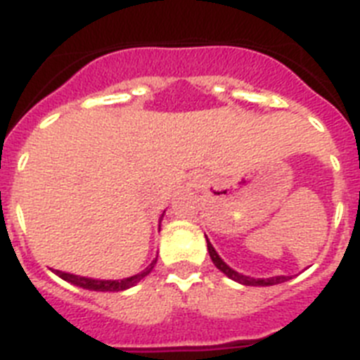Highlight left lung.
I'll list each match as a JSON object with an SVG mask.
<instances>
[{"mask_svg": "<svg viewBox=\"0 0 360 360\" xmlns=\"http://www.w3.org/2000/svg\"><path fill=\"white\" fill-rule=\"evenodd\" d=\"M206 243H208V254H210L212 261H214L215 266L219 268V270L223 271L226 277H230L232 281H236V283H240L245 284V286H274V284H279V283H284V281H288L290 277L288 275H277V277H270V279H254V277H248V275H243L239 274V271H236L233 268H230L226 264V262L223 261V259L219 257V254L215 252V248L212 246V243L208 239H206Z\"/></svg>", "mask_w": 360, "mask_h": 360, "instance_id": "left-lung-1", "label": "left lung"}]
</instances>
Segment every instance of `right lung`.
<instances>
[{
    "mask_svg": "<svg viewBox=\"0 0 360 360\" xmlns=\"http://www.w3.org/2000/svg\"><path fill=\"white\" fill-rule=\"evenodd\" d=\"M158 262V257L154 261L150 262V266L146 270L139 271V274L132 275V277H127V279H117V281H99V279H89V277H79V275H74V274H67V271H59L56 270V275H59L61 279L67 281L70 284H76L79 288H85V290H92V292H123V290L132 288L136 286L137 283L141 279H145L146 275L152 271L154 264Z\"/></svg>",
    "mask_w": 360,
    "mask_h": 360,
    "instance_id": "obj_1",
    "label": "right lung"
}]
</instances>
